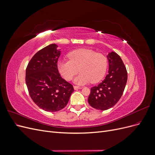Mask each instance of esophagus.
Wrapping results in <instances>:
<instances>
[{"mask_svg":"<svg viewBox=\"0 0 155 155\" xmlns=\"http://www.w3.org/2000/svg\"><path fill=\"white\" fill-rule=\"evenodd\" d=\"M74 90H78V89L82 88V87H78V86H74Z\"/></svg>","mask_w":155,"mask_h":155,"instance_id":"34e87169","label":"esophagus"}]
</instances>
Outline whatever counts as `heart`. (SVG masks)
Here are the masks:
<instances>
[{
	"instance_id": "1",
	"label": "heart",
	"mask_w": 155,
	"mask_h": 155,
	"mask_svg": "<svg viewBox=\"0 0 155 155\" xmlns=\"http://www.w3.org/2000/svg\"><path fill=\"white\" fill-rule=\"evenodd\" d=\"M69 61H59L58 69L60 74L67 81L73 78L79 71V75L74 79L79 85L91 82L96 83L105 76L107 60L101 54L87 48L73 50L68 54Z\"/></svg>"
}]
</instances>
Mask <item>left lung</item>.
Returning <instances> with one entry per match:
<instances>
[{"mask_svg":"<svg viewBox=\"0 0 155 155\" xmlns=\"http://www.w3.org/2000/svg\"><path fill=\"white\" fill-rule=\"evenodd\" d=\"M107 58L109 74L99 85L91 88L88 98L89 105L101 110L110 109L118 103L127 81V72L120 55L111 51Z\"/></svg>","mask_w":155,"mask_h":155,"instance_id":"1","label":"left lung"}]
</instances>
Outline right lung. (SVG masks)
<instances>
[{
    "instance_id": "obj_1",
    "label": "right lung",
    "mask_w": 155,
    "mask_h": 155,
    "mask_svg": "<svg viewBox=\"0 0 155 155\" xmlns=\"http://www.w3.org/2000/svg\"><path fill=\"white\" fill-rule=\"evenodd\" d=\"M56 44H51L34 55L26 70L30 96L41 109L48 112L63 109L74 91L71 84L61 77L58 61L61 55Z\"/></svg>"
}]
</instances>
